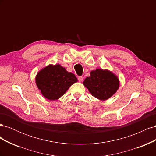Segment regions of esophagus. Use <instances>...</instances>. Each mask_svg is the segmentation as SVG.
<instances>
[{"mask_svg":"<svg viewBox=\"0 0 156 156\" xmlns=\"http://www.w3.org/2000/svg\"><path fill=\"white\" fill-rule=\"evenodd\" d=\"M78 80H79V82H81L83 81V77H81H81H78Z\"/></svg>","mask_w":156,"mask_h":156,"instance_id":"esophagus-1","label":"esophagus"}]
</instances>
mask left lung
Wrapping results in <instances>:
<instances>
[{
  "label": "left lung",
  "mask_w": 156,
  "mask_h": 156,
  "mask_svg": "<svg viewBox=\"0 0 156 156\" xmlns=\"http://www.w3.org/2000/svg\"><path fill=\"white\" fill-rule=\"evenodd\" d=\"M83 84L92 95L98 100L105 101L115 94L120 86L119 77L108 69L98 68L90 72Z\"/></svg>",
  "instance_id": "1"
}]
</instances>
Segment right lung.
<instances>
[{
    "label": "right lung",
    "mask_w": 156,
    "mask_h": 156,
    "mask_svg": "<svg viewBox=\"0 0 156 156\" xmlns=\"http://www.w3.org/2000/svg\"><path fill=\"white\" fill-rule=\"evenodd\" d=\"M77 79L60 64H49L37 72L36 84L41 94L51 101L62 96Z\"/></svg>",
    "instance_id": "1"
}]
</instances>
